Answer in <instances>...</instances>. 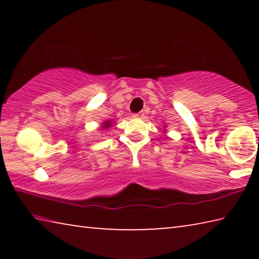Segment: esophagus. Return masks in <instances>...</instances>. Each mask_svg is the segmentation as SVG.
I'll return each mask as SVG.
<instances>
[{"label":"esophagus","mask_w":259,"mask_h":259,"mask_svg":"<svg viewBox=\"0 0 259 259\" xmlns=\"http://www.w3.org/2000/svg\"><path fill=\"white\" fill-rule=\"evenodd\" d=\"M134 117H143L144 116V112L142 111V112H138V113H135L134 115H133Z\"/></svg>","instance_id":"1"}]
</instances>
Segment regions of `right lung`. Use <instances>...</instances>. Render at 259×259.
<instances>
[{
    "instance_id": "1",
    "label": "right lung",
    "mask_w": 259,
    "mask_h": 259,
    "mask_svg": "<svg viewBox=\"0 0 259 259\" xmlns=\"http://www.w3.org/2000/svg\"><path fill=\"white\" fill-rule=\"evenodd\" d=\"M111 125H112L111 121H106V122H105V123L103 124L102 128H104V129H107V128H109V126H111Z\"/></svg>"
}]
</instances>
